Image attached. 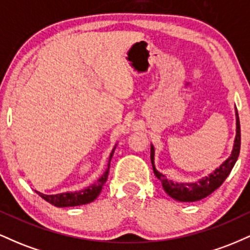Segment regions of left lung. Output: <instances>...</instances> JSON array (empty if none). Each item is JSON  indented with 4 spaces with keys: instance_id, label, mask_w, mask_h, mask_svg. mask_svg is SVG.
I'll return each instance as SVG.
<instances>
[{
    "instance_id": "obj_1",
    "label": "left lung",
    "mask_w": 250,
    "mask_h": 250,
    "mask_svg": "<svg viewBox=\"0 0 250 250\" xmlns=\"http://www.w3.org/2000/svg\"><path fill=\"white\" fill-rule=\"evenodd\" d=\"M241 147V129H240V120L239 114L236 110V136H235L233 151H231L230 156L226 160L219 168H216L211 174L208 176H205L201 179L199 182L195 183H176L173 182L171 180L166 179V176L160 171L156 170L154 165V155L155 150L154 147H150V160L151 165H153V170L155 176L157 177L162 183V187L165 191L169 196L173 199L181 201V202H194V201H199L207 197L213 191L216 190L217 188L225 182V180L230 174L231 169H233L235 162L237 161V157L240 154Z\"/></svg>"
}]
</instances>
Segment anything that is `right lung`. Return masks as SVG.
Wrapping results in <instances>:
<instances>
[{"label": "right lung", "mask_w": 250, "mask_h": 250, "mask_svg": "<svg viewBox=\"0 0 250 250\" xmlns=\"http://www.w3.org/2000/svg\"><path fill=\"white\" fill-rule=\"evenodd\" d=\"M115 148L113 149V151L110 153V156H109L108 168L105 169L104 174H103L95 183L89 186V187L81 189V190L79 191H70V193L68 191V193H61L56 195H45V194L40 193V191L37 190L35 191L42 197L43 200H45L47 202L51 203V205H54L55 207H75V206L87 205V203L93 202V201L99 196L100 193H101L102 187L104 186L105 181L108 179L109 166H110V160L111 157H113Z\"/></svg>", "instance_id": "add662e5"}]
</instances>
